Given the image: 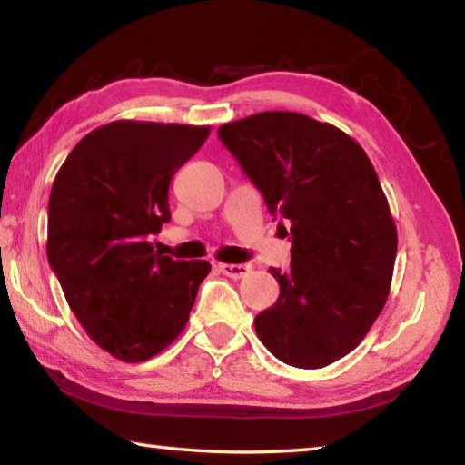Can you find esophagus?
<instances>
[{"instance_id": "esophagus-1", "label": "esophagus", "mask_w": 465, "mask_h": 465, "mask_svg": "<svg viewBox=\"0 0 465 465\" xmlns=\"http://www.w3.org/2000/svg\"><path fill=\"white\" fill-rule=\"evenodd\" d=\"M218 270L223 272L224 276H228V278H234V280H239V278H242V276H247V273L251 272L249 265H242V263H220V265H218Z\"/></svg>"}]
</instances>
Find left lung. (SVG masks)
Instances as JSON below:
<instances>
[{
    "mask_svg": "<svg viewBox=\"0 0 465 465\" xmlns=\"http://www.w3.org/2000/svg\"><path fill=\"white\" fill-rule=\"evenodd\" d=\"M218 135L270 214L291 224V270L272 268L280 296L255 317L257 336L296 369L340 361L385 307L398 253L367 152L336 125L291 111L231 121Z\"/></svg>",
    "mask_w": 465,
    "mask_h": 465,
    "instance_id": "obj_1",
    "label": "left lung"
}]
</instances>
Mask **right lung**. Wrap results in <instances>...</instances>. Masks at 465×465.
<instances>
[{
    "label": "right lung",
    "instance_id": "add662e5",
    "mask_svg": "<svg viewBox=\"0 0 465 465\" xmlns=\"http://www.w3.org/2000/svg\"><path fill=\"white\" fill-rule=\"evenodd\" d=\"M208 135V125L113 121L84 135L53 181L49 263L90 340L124 362L179 336L212 270L148 241L171 220L173 174Z\"/></svg>",
    "mask_w": 465,
    "mask_h": 465
}]
</instances>
